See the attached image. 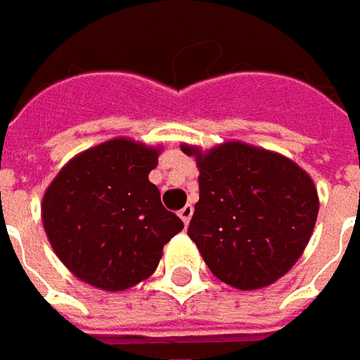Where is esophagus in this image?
<instances>
[{
    "mask_svg": "<svg viewBox=\"0 0 360 360\" xmlns=\"http://www.w3.org/2000/svg\"><path fill=\"white\" fill-rule=\"evenodd\" d=\"M193 213H194L193 205H186V207H182V209H180V213H178V215H180L182 221H184V225H188V223H191V219H193Z\"/></svg>",
    "mask_w": 360,
    "mask_h": 360,
    "instance_id": "1",
    "label": "esophagus"
}]
</instances>
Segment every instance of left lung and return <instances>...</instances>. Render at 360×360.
<instances>
[{"instance_id": "left-lung-1", "label": "left lung", "mask_w": 360, "mask_h": 360, "mask_svg": "<svg viewBox=\"0 0 360 360\" xmlns=\"http://www.w3.org/2000/svg\"><path fill=\"white\" fill-rule=\"evenodd\" d=\"M196 158L198 202L188 236L219 281L262 289L303 254L318 219V191L289 158L242 141L209 151L182 145Z\"/></svg>"}]
</instances>
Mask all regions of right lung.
<instances>
[{"label":"right lung","instance_id":"add662e5","mask_svg":"<svg viewBox=\"0 0 360 360\" xmlns=\"http://www.w3.org/2000/svg\"><path fill=\"white\" fill-rule=\"evenodd\" d=\"M160 149L110 139L75 155L42 196V225L55 254L79 281L124 291L158 269L184 223L149 182Z\"/></svg>","mask_w":360,"mask_h":360}]
</instances>
